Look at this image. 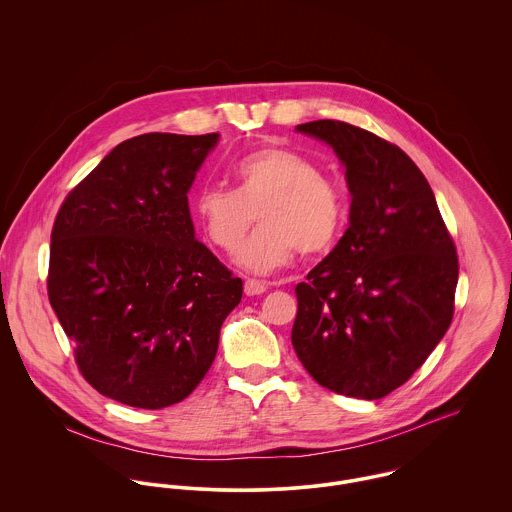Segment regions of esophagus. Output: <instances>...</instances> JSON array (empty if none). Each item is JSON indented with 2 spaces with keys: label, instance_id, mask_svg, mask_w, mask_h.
<instances>
[{
  "label": "esophagus",
  "instance_id": "esophagus-1",
  "mask_svg": "<svg viewBox=\"0 0 512 512\" xmlns=\"http://www.w3.org/2000/svg\"><path fill=\"white\" fill-rule=\"evenodd\" d=\"M268 290V284L266 282H260V280H246L244 282V293L246 295H262Z\"/></svg>",
  "mask_w": 512,
  "mask_h": 512
}]
</instances>
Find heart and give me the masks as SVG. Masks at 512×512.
Segmentation results:
<instances>
[{
	"label": "heart",
	"mask_w": 512,
	"mask_h": 512,
	"mask_svg": "<svg viewBox=\"0 0 512 512\" xmlns=\"http://www.w3.org/2000/svg\"><path fill=\"white\" fill-rule=\"evenodd\" d=\"M234 191L205 187L195 197V219L207 240L234 254L258 215L260 230L238 254V264L270 274L292 264L295 252H329L347 217L341 187L315 161L288 147H262L232 167Z\"/></svg>",
	"instance_id": "1"
}]
</instances>
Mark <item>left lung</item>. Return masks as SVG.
<instances>
[{
	"label": "left lung",
	"instance_id": "obj_1",
	"mask_svg": "<svg viewBox=\"0 0 512 512\" xmlns=\"http://www.w3.org/2000/svg\"><path fill=\"white\" fill-rule=\"evenodd\" d=\"M297 132L335 149L353 199L343 238L295 286L293 349L323 388L378 400L426 363L453 319L455 244L400 147L339 120Z\"/></svg>",
	"mask_w": 512,
	"mask_h": 512
}]
</instances>
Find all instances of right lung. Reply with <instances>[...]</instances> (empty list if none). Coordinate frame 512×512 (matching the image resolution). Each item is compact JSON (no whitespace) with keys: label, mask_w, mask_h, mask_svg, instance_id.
I'll list each match as a JSON object with an SVG mask.
<instances>
[{"label":"right lung","mask_w":512,"mask_h":512,"mask_svg":"<svg viewBox=\"0 0 512 512\" xmlns=\"http://www.w3.org/2000/svg\"><path fill=\"white\" fill-rule=\"evenodd\" d=\"M219 134H144L63 201L47 292L84 380L126 406L185 400L219 349L242 280L195 238L187 193Z\"/></svg>","instance_id":"right-lung-1"}]
</instances>
